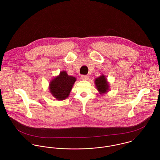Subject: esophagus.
<instances>
[{"mask_svg": "<svg viewBox=\"0 0 160 160\" xmlns=\"http://www.w3.org/2000/svg\"><path fill=\"white\" fill-rule=\"evenodd\" d=\"M81 79L82 80H83V81H87V80H88L89 78H88V76H87L82 75V76H81Z\"/></svg>", "mask_w": 160, "mask_h": 160, "instance_id": "esophagus-1", "label": "esophagus"}]
</instances>
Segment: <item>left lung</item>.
<instances>
[{
	"instance_id": "left-lung-1",
	"label": "left lung",
	"mask_w": 160,
	"mask_h": 160,
	"mask_svg": "<svg viewBox=\"0 0 160 160\" xmlns=\"http://www.w3.org/2000/svg\"><path fill=\"white\" fill-rule=\"evenodd\" d=\"M94 82L97 89L100 95H103L110 91V84L104 74L95 79Z\"/></svg>"
}]
</instances>
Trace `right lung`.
Segmentation results:
<instances>
[{"mask_svg":"<svg viewBox=\"0 0 160 160\" xmlns=\"http://www.w3.org/2000/svg\"><path fill=\"white\" fill-rule=\"evenodd\" d=\"M76 81L75 77L69 76L65 71H60L58 76L50 81L49 91L57 100H63L68 97Z\"/></svg>","mask_w":160,"mask_h":160,"instance_id":"obj_1","label":"right lung"}]
</instances>
